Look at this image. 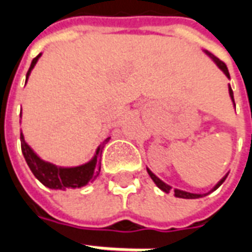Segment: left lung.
<instances>
[{
    "instance_id": "left-lung-1",
    "label": "left lung",
    "mask_w": 252,
    "mask_h": 252,
    "mask_svg": "<svg viewBox=\"0 0 252 252\" xmlns=\"http://www.w3.org/2000/svg\"><path fill=\"white\" fill-rule=\"evenodd\" d=\"M205 52H206V54H208V55H209V57L212 58V59H213V61H215V62H216V64L219 67H220V68H221L222 71H224V74H225V75H227V77L229 78V72H228V68H227V66H225V63L222 62V61H220V59L215 57V55H212L211 52H208V51H205ZM229 95H231V98H232L233 104H235V99H233V92H232V89H231V86H229ZM147 171H148V174H150V177L153 178L154 182H155V184L158 185L159 189H162V190H163V191H166V193H169L170 190H171V188H170V186L167 185V184H164L163 181L159 180L158 177L154 174L151 170L147 169ZM225 178H227V175H225V177H222L221 180L219 181V184H217V185L211 190V191H213V190H216L217 188H219V186L221 185L222 182L225 181ZM211 191H209V193H211ZM174 193H175V197H180V198H198V197H202V194H195V193H189V191H184V190H178V189H174ZM204 195H205V194H204Z\"/></svg>"
}]
</instances>
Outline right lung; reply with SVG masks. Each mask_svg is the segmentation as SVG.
Listing matches in <instances>:
<instances>
[{
    "mask_svg": "<svg viewBox=\"0 0 252 252\" xmlns=\"http://www.w3.org/2000/svg\"><path fill=\"white\" fill-rule=\"evenodd\" d=\"M40 57V54L32 61L31 67L28 72H27V79L30 75L31 70L33 68V66L37 62V59ZM21 139V151L24 155L27 163L30 166L31 171L33 173L37 180L40 181L41 184L50 189H77V188H82L88 182L95 180V177L99 174V170H101V154H102V148H104L105 143L109 140L105 139L102 144L97 148V153L94 155V158L82 166H77V167H58L55 164L48 163L41 160L37 155H36L32 148L25 143L24 136L23 133L20 135Z\"/></svg>",
    "mask_w": 252,
    "mask_h": 252,
    "instance_id": "right-lung-1",
    "label": "right lung"
}]
</instances>
